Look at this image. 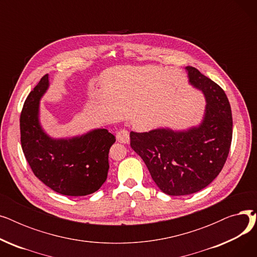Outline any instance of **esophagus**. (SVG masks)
<instances>
[{"mask_svg":"<svg viewBox=\"0 0 257 257\" xmlns=\"http://www.w3.org/2000/svg\"><path fill=\"white\" fill-rule=\"evenodd\" d=\"M116 141L118 143H121V144H128L129 141H130L129 132L127 130H125V129L117 131L116 132Z\"/></svg>","mask_w":257,"mask_h":257,"instance_id":"esophagus-1","label":"esophagus"}]
</instances>
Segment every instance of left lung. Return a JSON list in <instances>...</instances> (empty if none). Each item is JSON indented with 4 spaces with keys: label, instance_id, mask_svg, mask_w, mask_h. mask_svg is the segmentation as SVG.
I'll list each match as a JSON object with an SVG mask.
<instances>
[{
    "label": "left lung",
    "instance_id": "1",
    "mask_svg": "<svg viewBox=\"0 0 257 257\" xmlns=\"http://www.w3.org/2000/svg\"><path fill=\"white\" fill-rule=\"evenodd\" d=\"M45 75L27 97L20 118L21 143L35 176L65 196H86L106 181L108 153L115 138L105 128L82 136L53 139L39 123V102L49 88Z\"/></svg>",
    "mask_w": 257,
    "mask_h": 257
}]
</instances>
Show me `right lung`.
Here are the masks:
<instances>
[{"mask_svg": "<svg viewBox=\"0 0 257 257\" xmlns=\"http://www.w3.org/2000/svg\"><path fill=\"white\" fill-rule=\"evenodd\" d=\"M185 70L188 82L206 100L201 124L182 131L130 132L131 148L157 186L170 196L195 194L210 184L226 163L232 140L231 108L224 90L195 67Z\"/></svg>", "mask_w": 257, "mask_h": 257, "instance_id": "right-lung-1", "label": "right lung"}]
</instances>
